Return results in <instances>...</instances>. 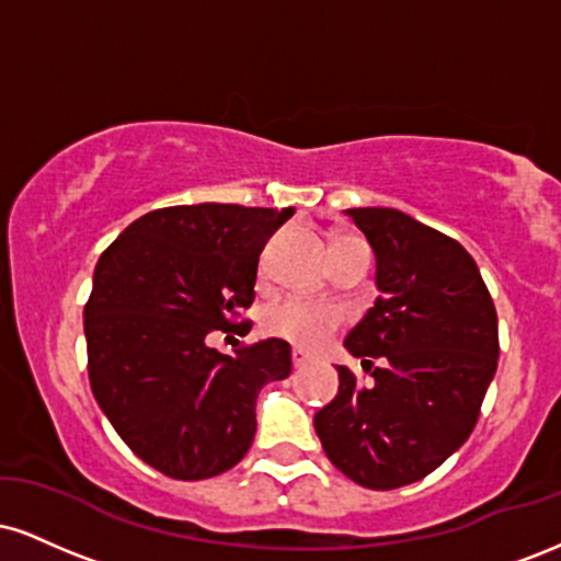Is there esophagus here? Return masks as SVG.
I'll return each instance as SVG.
<instances>
[{
  "label": "esophagus",
  "mask_w": 561,
  "mask_h": 561,
  "mask_svg": "<svg viewBox=\"0 0 561 561\" xmlns=\"http://www.w3.org/2000/svg\"><path fill=\"white\" fill-rule=\"evenodd\" d=\"M308 362H311V356H308L302 347H295V351H293V366H295V369H300V366H306Z\"/></svg>",
  "instance_id": "obj_1"
}]
</instances>
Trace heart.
I'll use <instances>...</instances> for the list:
<instances>
[{"mask_svg": "<svg viewBox=\"0 0 561 561\" xmlns=\"http://www.w3.org/2000/svg\"><path fill=\"white\" fill-rule=\"evenodd\" d=\"M340 313L324 306H311L300 300H282L274 302L263 317V327L268 334L285 337L289 343L302 347H319L327 343V337L337 330Z\"/></svg>", "mask_w": 561, "mask_h": 561, "instance_id": "b5f03b06", "label": "heart"}]
</instances>
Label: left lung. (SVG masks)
<instances>
[{
    "instance_id": "left-lung-1",
    "label": "left lung",
    "mask_w": 561,
    "mask_h": 561,
    "mask_svg": "<svg viewBox=\"0 0 561 561\" xmlns=\"http://www.w3.org/2000/svg\"><path fill=\"white\" fill-rule=\"evenodd\" d=\"M345 216L377 263L379 298L345 337L375 382H356L337 366L340 390L313 427L340 472L392 491L465 446L499 366V319L459 242L396 208H347Z\"/></svg>"
}]
</instances>
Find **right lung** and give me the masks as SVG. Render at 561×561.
I'll return each mask as SVG.
<instances>
[{
  "mask_svg": "<svg viewBox=\"0 0 561 561\" xmlns=\"http://www.w3.org/2000/svg\"><path fill=\"white\" fill-rule=\"evenodd\" d=\"M295 208L199 203L145 214L100 255L83 308L89 382L141 461L173 480L227 472L255 437V401L293 371L279 337L218 353L248 332L259 255Z\"/></svg>",
  "mask_w": 561,
  "mask_h": 561,
  "instance_id": "right-lung-1",
  "label": "right lung"
}]
</instances>
